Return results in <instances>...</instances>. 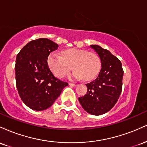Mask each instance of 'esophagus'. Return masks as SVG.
Here are the masks:
<instances>
[{
	"label": "esophagus",
	"instance_id": "esophagus-1",
	"mask_svg": "<svg viewBox=\"0 0 147 147\" xmlns=\"http://www.w3.org/2000/svg\"><path fill=\"white\" fill-rule=\"evenodd\" d=\"M69 86H73V87L77 86V85H76V84H72V83H69Z\"/></svg>",
	"mask_w": 147,
	"mask_h": 147
}]
</instances>
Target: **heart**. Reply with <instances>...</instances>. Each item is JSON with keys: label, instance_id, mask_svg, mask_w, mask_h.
Masks as SVG:
<instances>
[{"label": "heart", "instance_id": "1", "mask_svg": "<svg viewBox=\"0 0 147 147\" xmlns=\"http://www.w3.org/2000/svg\"><path fill=\"white\" fill-rule=\"evenodd\" d=\"M49 69L54 75L62 78L72 68L71 77L75 79L84 78L90 81L98 75L101 68L100 61L95 54L78 48H69L61 52V56L52 52L47 59Z\"/></svg>", "mask_w": 147, "mask_h": 147}]
</instances>
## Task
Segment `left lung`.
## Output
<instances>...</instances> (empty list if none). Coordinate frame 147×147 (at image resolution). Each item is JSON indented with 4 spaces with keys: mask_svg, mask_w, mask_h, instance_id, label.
<instances>
[{
    "mask_svg": "<svg viewBox=\"0 0 147 147\" xmlns=\"http://www.w3.org/2000/svg\"><path fill=\"white\" fill-rule=\"evenodd\" d=\"M90 48L98 55L102 68L97 79L86 84L87 94L79 97V102L87 113L101 115L109 112L117 102L124 71L120 61L110 51L98 45H91Z\"/></svg>",
    "mask_w": 147,
    "mask_h": 147,
    "instance_id": "left-lung-1",
    "label": "left lung"
}]
</instances>
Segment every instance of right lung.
Masks as SVG:
<instances>
[{
    "instance_id": "1",
    "label": "right lung",
    "mask_w": 147,
    "mask_h": 147,
    "mask_svg": "<svg viewBox=\"0 0 147 147\" xmlns=\"http://www.w3.org/2000/svg\"><path fill=\"white\" fill-rule=\"evenodd\" d=\"M59 45L41 38L30 41L17 55L15 65L16 87L25 105L32 110L48 109L68 85L54 76L47 64L50 53Z\"/></svg>"
}]
</instances>
